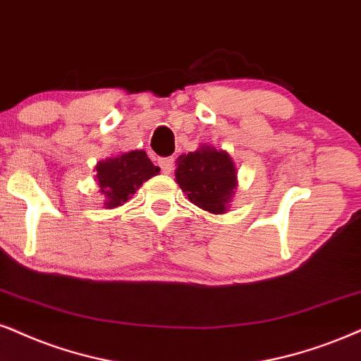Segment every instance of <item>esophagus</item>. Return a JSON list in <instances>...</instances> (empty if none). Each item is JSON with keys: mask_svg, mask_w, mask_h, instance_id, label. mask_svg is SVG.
I'll return each mask as SVG.
<instances>
[{"mask_svg": "<svg viewBox=\"0 0 361 361\" xmlns=\"http://www.w3.org/2000/svg\"><path fill=\"white\" fill-rule=\"evenodd\" d=\"M159 168H161L163 173L170 175V173L173 171V168H175V158H173V157L161 158V159H159Z\"/></svg>", "mask_w": 361, "mask_h": 361, "instance_id": "esophagus-1", "label": "esophagus"}]
</instances>
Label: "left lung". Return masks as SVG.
I'll return each mask as SVG.
<instances>
[{
  "label": "left lung",
  "instance_id": "left-lung-1",
  "mask_svg": "<svg viewBox=\"0 0 361 361\" xmlns=\"http://www.w3.org/2000/svg\"><path fill=\"white\" fill-rule=\"evenodd\" d=\"M175 178L191 203L213 214L228 212L238 186L233 158L209 145L178 157Z\"/></svg>",
  "mask_w": 361,
  "mask_h": 361
}]
</instances>
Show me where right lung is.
<instances>
[{
    "instance_id": "right-lung-1",
    "label": "right lung",
    "mask_w": 361,
    "mask_h": 361,
    "mask_svg": "<svg viewBox=\"0 0 361 361\" xmlns=\"http://www.w3.org/2000/svg\"><path fill=\"white\" fill-rule=\"evenodd\" d=\"M94 170L98 193L104 198L106 208L121 207L145 181L159 173V168L153 165L143 149H133L102 159Z\"/></svg>"
}]
</instances>
